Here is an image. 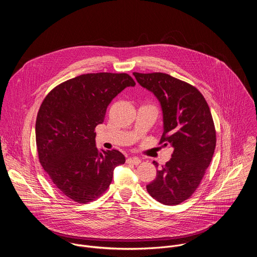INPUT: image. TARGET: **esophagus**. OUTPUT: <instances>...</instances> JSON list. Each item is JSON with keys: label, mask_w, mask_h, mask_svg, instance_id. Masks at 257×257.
Returning <instances> with one entry per match:
<instances>
[{"label": "esophagus", "mask_w": 257, "mask_h": 257, "mask_svg": "<svg viewBox=\"0 0 257 257\" xmlns=\"http://www.w3.org/2000/svg\"><path fill=\"white\" fill-rule=\"evenodd\" d=\"M128 164H132V165H139L141 163V160L139 158H129L127 160Z\"/></svg>", "instance_id": "1"}]
</instances>
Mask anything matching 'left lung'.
Returning <instances> with one entry per match:
<instances>
[{
    "mask_svg": "<svg viewBox=\"0 0 257 257\" xmlns=\"http://www.w3.org/2000/svg\"><path fill=\"white\" fill-rule=\"evenodd\" d=\"M133 75L159 99L164 121L160 143L174 149L171 160L157 170L146 189L163 204H179L197 189L214 153L216 138L209 106L196 87L166 73Z\"/></svg>",
    "mask_w": 257,
    "mask_h": 257,
    "instance_id": "8db88e82",
    "label": "left lung"
}]
</instances>
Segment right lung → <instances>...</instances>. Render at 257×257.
Returning <instances> with one entry per match:
<instances>
[{
  "label": "right lung",
  "mask_w": 257,
  "mask_h": 257,
  "mask_svg": "<svg viewBox=\"0 0 257 257\" xmlns=\"http://www.w3.org/2000/svg\"><path fill=\"white\" fill-rule=\"evenodd\" d=\"M134 85L126 73H89L59 84L45 97L35 123L40 163L56 188L75 202L98 198L114 169L125 163L119 151L96 149L94 130L113 98Z\"/></svg>",
  "instance_id": "right-lung-1"
}]
</instances>
